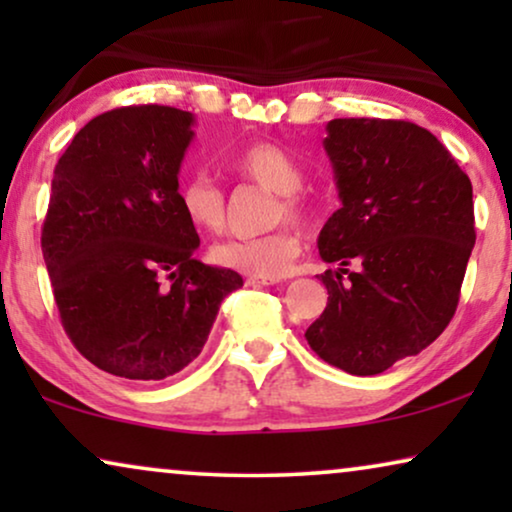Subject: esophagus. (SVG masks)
<instances>
[{
    "label": "esophagus",
    "instance_id": "1",
    "mask_svg": "<svg viewBox=\"0 0 512 512\" xmlns=\"http://www.w3.org/2000/svg\"><path fill=\"white\" fill-rule=\"evenodd\" d=\"M277 282H279L277 277H254V275L247 277V284H249V286H256V284H258V286H261V284H263V286H272V284H277Z\"/></svg>",
    "mask_w": 512,
    "mask_h": 512
}]
</instances>
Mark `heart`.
Listing matches in <instances>:
<instances>
[{
	"mask_svg": "<svg viewBox=\"0 0 512 512\" xmlns=\"http://www.w3.org/2000/svg\"><path fill=\"white\" fill-rule=\"evenodd\" d=\"M230 170L240 177L256 181L277 193L275 219L307 221L312 216L310 200L300 193L305 172L298 158L277 142L256 139L247 142L228 156ZM179 207L195 230H219L226 214V195L221 186L205 172L193 174L179 186ZM303 237L293 226H282L258 237H226L212 247V261L221 268L237 270L254 277H282L291 270Z\"/></svg>",
	"mask_w": 512,
	"mask_h": 512,
	"instance_id": "b5f03b06",
	"label": "heart"
}]
</instances>
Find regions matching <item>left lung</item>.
Here are the masks:
<instances>
[{
    "label": "left lung",
    "mask_w": 512,
    "mask_h": 512,
    "mask_svg": "<svg viewBox=\"0 0 512 512\" xmlns=\"http://www.w3.org/2000/svg\"><path fill=\"white\" fill-rule=\"evenodd\" d=\"M326 132L342 207L317 247L340 268L319 275L328 303L305 338L331 366L377 375L429 347L454 317L475 244L473 186L438 137L410 121L335 118Z\"/></svg>",
    "instance_id": "8db88e82"
}]
</instances>
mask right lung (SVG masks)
<instances>
[{
	"instance_id": "1",
	"label": "right lung",
	"mask_w": 512,
	"mask_h": 512,
	"mask_svg": "<svg viewBox=\"0 0 512 512\" xmlns=\"http://www.w3.org/2000/svg\"><path fill=\"white\" fill-rule=\"evenodd\" d=\"M191 111L111 109L76 132L53 172L41 251L74 347L104 373L165 380L205 347L221 300L244 284L195 258L179 207Z\"/></svg>"
}]
</instances>
